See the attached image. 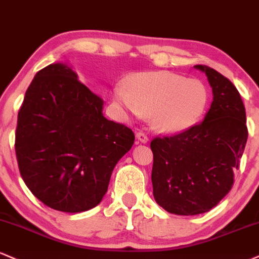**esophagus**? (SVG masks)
<instances>
[{
    "label": "esophagus",
    "instance_id": "34e87169",
    "mask_svg": "<svg viewBox=\"0 0 259 259\" xmlns=\"http://www.w3.org/2000/svg\"><path fill=\"white\" fill-rule=\"evenodd\" d=\"M136 138H138L139 141H140V142H142V143L148 142V136H147V134L143 133V132H139V133H136Z\"/></svg>",
    "mask_w": 259,
    "mask_h": 259
}]
</instances>
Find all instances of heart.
I'll use <instances>...</instances> for the list:
<instances>
[{"label":"heart","mask_w":259,"mask_h":259,"mask_svg":"<svg viewBox=\"0 0 259 259\" xmlns=\"http://www.w3.org/2000/svg\"><path fill=\"white\" fill-rule=\"evenodd\" d=\"M114 102L135 116H151L163 133L185 132L206 111L208 90L199 79H186L167 71L139 72L127 77L126 85L113 90Z\"/></svg>","instance_id":"obj_1"}]
</instances>
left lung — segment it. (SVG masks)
I'll return each mask as SVG.
<instances>
[{"label":"left lung","mask_w":259,"mask_h":259,"mask_svg":"<svg viewBox=\"0 0 259 259\" xmlns=\"http://www.w3.org/2000/svg\"><path fill=\"white\" fill-rule=\"evenodd\" d=\"M194 67L206 73L213 93L204 120L151 141L155 201L182 216L207 212L228 194L248 135L245 106L234 84L213 68Z\"/></svg>","instance_id":"8db88e82"}]
</instances>
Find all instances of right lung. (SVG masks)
I'll return each mask as SVG.
<instances>
[{
    "mask_svg": "<svg viewBox=\"0 0 259 259\" xmlns=\"http://www.w3.org/2000/svg\"><path fill=\"white\" fill-rule=\"evenodd\" d=\"M104 100L64 64L36 73L18 113L15 154L25 185L46 206L82 212L101 201L130 127L102 114Z\"/></svg>",
    "mask_w": 259,
    "mask_h": 259,
    "instance_id": "obj_1",
    "label": "right lung"
}]
</instances>
